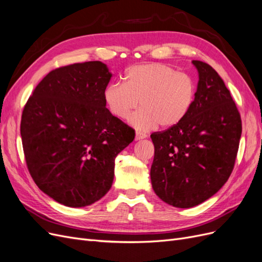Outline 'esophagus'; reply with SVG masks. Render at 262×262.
<instances>
[{"mask_svg": "<svg viewBox=\"0 0 262 262\" xmlns=\"http://www.w3.org/2000/svg\"><path fill=\"white\" fill-rule=\"evenodd\" d=\"M147 137V135L145 133L142 132H136V137H135V139L136 140H140V139H145Z\"/></svg>", "mask_w": 262, "mask_h": 262, "instance_id": "obj_1", "label": "esophagus"}]
</instances>
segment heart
Returning a JSON list of instances; mask_svg holds the SVG:
<instances>
[{
  "mask_svg": "<svg viewBox=\"0 0 262 262\" xmlns=\"http://www.w3.org/2000/svg\"><path fill=\"white\" fill-rule=\"evenodd\" d=\"M197 86L191 76L162 63L135 65L124 74V82L108 83L103 99L110 113L128 120L139 129L172 128L186 119L195 104Z\"/></svg>",
  "mask_w": 262,
  "mask_h": 262,
  "instance_id": "heart-1",
  "label": "heart"
}]
</instances>
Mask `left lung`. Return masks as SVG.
Listing matches in <instances>:
<instances>
[{"mask_svg": "<svg viewBox=\"0 0 262 262\" xmlns=\"http://www.w3.org/2000/svg\"><path fill=\"white\" fill-rule=\"evenodd\" d=\"M199 73L196 101L181 124L151 134V184L166 204L195 207L220 189L234 168L242 135L241 114L219 74L192 61Z\"/></svg>", "mask_w": 262, "mask_h": 262, "instance_id": "obj_1", "label": "left lung"}]
</instances>
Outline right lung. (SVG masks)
I'll return each mask as SVG.
<instances>
[{"label": "right lung", "instance_id": "add662e5", "mask_svg": "<svg viewBox=\"0 0 262 262\" xmlns=\"http://www.w3.org/2000/svg\"><path fill=\"white\" fill-rule=\"evenodd\" d=\"M99 61L50 72L23 110L25 160L37 186L67 207H85L112 186L115 158L135 130L105 107L111 79Z\"/></svg>", "mask_w": 262, "mask_h": 262}]
</instances>
